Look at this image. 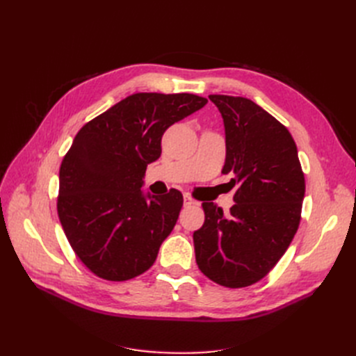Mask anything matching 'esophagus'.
Segmentation results:
<instances>
[{
  "label": "esophagus",
  "instance_id": "1",
  "mask_svg": "<svg viewBox=\"0 0 356 356\" xmlns=\"http://www.w3.org/2000/svg\"><path fill=\"white\" fill-rule=\"evenodd\" d=\"M193 204H197V202L193 199L191 196H188V195H186L184 196V207L187 208V207H193Z\"/></svg>",
  "mask_w": 356,
  "mask_h": 356
}]
</instances>
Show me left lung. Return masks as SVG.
<instances>
[{"mask_svg": "<svg viewBox=\"0 0 356 356\" xmlns=\"http://www.w3.org/2000/svg\"><path fill=\"white\" fill-rule=\"evenodd\" d=\"M225 129V163L234 188L230 213L203 202L204 222L193 233L196 263L211 281L250 286L272 270L297 233L305 174L288 129L251 99L209 95Z\"/></svg>", "mask_w": 356, "mask_h": 356, "instance_id": "8db88e82", "label": "left lung"}]
</instances>
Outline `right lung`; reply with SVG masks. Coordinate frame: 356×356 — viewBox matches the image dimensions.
<instances>
[{
    "label": "right lung",
    "instance_id": "right-lung-1",
    "mask_svg": "<svg viewBox=\"0 0 356 356\" xmlns=\"http://www.w3.org/2000/svg\"><path fill=\"white\" fill-rule=\"evenodd\" d=\"M208 99L191 93H134L86 123L59 170L58 215L81 263L106 281L147 272L175 227L182 195L144 196L147 165L161 136Z\"/></svg>",
    "mask_w": 356,
    "mask_h": 356
}]
</instances>
